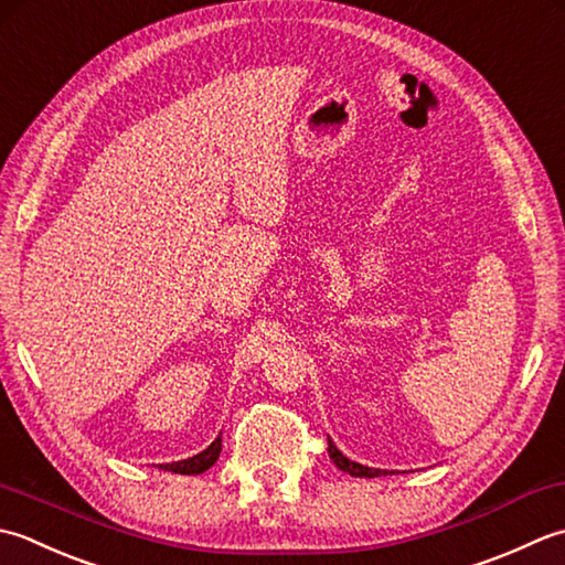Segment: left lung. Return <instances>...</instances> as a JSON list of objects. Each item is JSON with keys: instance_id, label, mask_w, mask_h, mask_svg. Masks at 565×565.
<instances>
[{"instance_id": "left-lung-1", "label": "left lung", "mask_w": 565, "mask_h": 565, "mask_svg": "<svg viewBox=\"0 0 565 565\" xmlns=\"http://www.w3.org/2000/svg\"><path fill=\"white\" fill-rule=\"evenodd\" d=\"M329 458L333 460V463H337L343 473H349V476H353V478H377V476H383L385 470H377V468H367V466H361V463H355V460H349L347 456H343L337 446H333V441L329 439Z\"/></svg>"}]
</instances>
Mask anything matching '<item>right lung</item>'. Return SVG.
<instances>
[{"instance_id":"add662e5","label":"right lung","mask_w":565,"mask_h":565,"mask_svg":"<svg viewBox=\"0 0 565 565\" xmlns=\"http://www.w3.org/2000/svg\"><path fill=\"white\" fill-rule=\"evenodd\" d=\"M218 454H222V436H216V439L210 446H206L202 454L192 456L188 460H178V463H166L160 468L172 470V473H182V476H198V473H204L206 468H212L216 463Z\"/></svg>"}]
</instances>
